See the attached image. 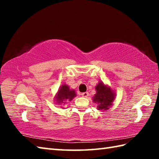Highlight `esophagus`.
Wrapping results in <instances>:
<instances>
[{
	"label": "esophagus",
	"instance_id": "1",
	"mask_svg": "<svg viewBox=\"0 0 159 159\" xmlns=\"http://www.w3.org/2000/svg\"><path fill=\"white\" fill-rule=\"evenodd\" d=\"M81 95H82V97H83V98H88V95H89V93H88V92L83 93H81Z\"/></svg>",
	"mask_w": 159,
	"mask_h": 159
}]
</instances>
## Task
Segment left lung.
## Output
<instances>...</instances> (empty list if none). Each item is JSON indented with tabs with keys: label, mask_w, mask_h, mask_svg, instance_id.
<instances>
[{
	"label": "left lung",
	"mask_w": 159,
	"mask_h": 159,
	"mask_svg": "<svg viewBox=\"0 0 159 159\" xmlns=\"http://www.w3.org/2000/svg\"><path fill=\"white\" fill-rule=\"evenodd\" d=\"M96 94L93 98V102L98 104V110L103 111L109 109L113 105L116 99V93L109 85L99 81L95 86Z\"/></svg>",
	"instance_id": "left-lung-1"
}]
</instances>
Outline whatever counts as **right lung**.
Listing matches in <instances>:
<instances>
[{
	"instance_id": "right-lung-1",
	"label": "right lung",
	"mask_w": 159,
	"mask_h": 159,
	"mask_svg": "<svg viewBox=\"0 0 159 159\" xmlns=\"http://www.w3.org/2000/svg\"><path fill=\"white\" fill-rule=\"evenodd\" d=\"M76 93L74 89H71L68 85H61L59 88L58 91L55 96V102L57 105H61V104H65L66 101H71L74 98H76Z\"/></svg>"
}]
</instances>
